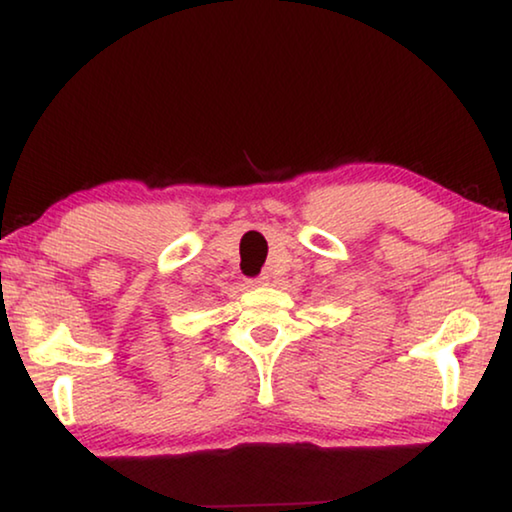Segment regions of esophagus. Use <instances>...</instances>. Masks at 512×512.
Returning a JSON list of instances; mask_svg holds the SVG:
<instances>
[{
  "label": "esophagus",
  "instance_id": "1",
  "mask_svg": "<svg viewBox=\"0 0 512 512\" xmlns=\"http://www.w3.org/2000/svg\"><path fill=\"white\" fill-rule=\"evenodd\" d=\"M270 284V274H261L258 279H251L249 286H268Z\"/></svg>",
  "mask_w": 512,
  "mask_h": 512
}]
</instances>
